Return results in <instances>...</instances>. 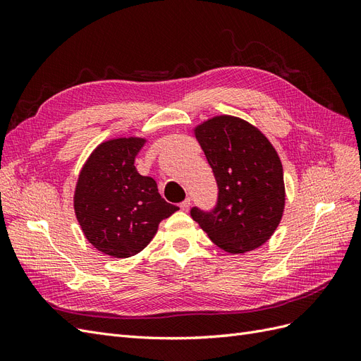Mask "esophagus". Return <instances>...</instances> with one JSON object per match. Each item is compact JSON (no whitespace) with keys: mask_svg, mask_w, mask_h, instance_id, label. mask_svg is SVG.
<instances>
[{"mask_svg":"<svg viewBox=\"0 0 361 361\" xmlns=\"http://www.w3.org/2000/svg\"><path fill=\"white\" fill-rule=\"evenodd\" d=\"M190 206H191V202H190V199L183 200V202L179 204V207H180V209H182L183 212H188V211H190Z\"/></svg>","mask_w":361,"mask_h":361,"instance_id":"esophagus-1","label":"esophagus"}]
</instances>
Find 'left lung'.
I'll list each match as a JSON object with an SVG mask.
<instances>
[{
    "mask_svg": "<svg viewBox=\"0 0 361 361\" xmlns=\"http://www.w3.org/2000/svg\"><path fill=\"white\" fill-rule=\"evenodd\" d=\"M214 171L218 199L212 211L194 206L191 216L228 253L265 244L285 209L283 167L276 149L243 118L216 116L195 128Z\"/></svg>",
    "mask_w": 361,
    "mask_h": 361,
    "instance_id": "8db88e82",
    "label": "left lung"
}]
</instances>
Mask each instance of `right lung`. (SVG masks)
<instances>
[{
	"instance_id": "obj_1",
	"label": "right lung",
	"mask_w": 361,
	"mask_h": 361,
	"mask_svg": "<svg viewBox=\"0 0 361 361\" xmlns=\"http://www.w3.org/2000/svg\"><path fill=\"white\" fill-rule=\"evenodd\" d=\"M143 138H114L87 159L76 183L73 206L89 243L104 255L125 259L140 253L158 224L179 207L167 203L157 182L141 176L134 162Z\"/></svg>"
}]
</instances>
